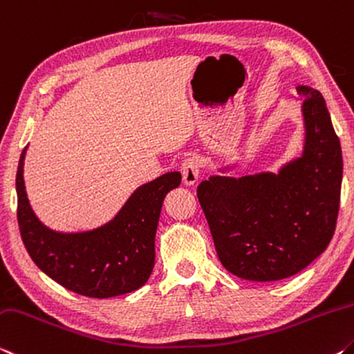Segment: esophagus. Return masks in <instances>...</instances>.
<instances>
[{"instance_id":"esophagus-1","label":"esophagus","mask_w":354,"mask_h":354,"mask_svg":"<svg viewBox=\"0 0 354 354\" xmlns=\"http://www.w3.org/2000/svg\"><path fill=\"white\" fill-rule=\"evenodd\" d=\"M199 174H201L199 158L196 155H188L182 163L183 183L185 185H194L196 182L199 180Z\"/></svg>"}]
</instances>
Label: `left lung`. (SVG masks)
Masks as SVG:
<instances>
[{"label": "left lung", "mask_w": 354, "mask_h": 354, "mask_svg": "<svg viewBox=\"0 0 354 354\" xmlns=\"http://www.w3.org/2000/svg\"><path fill=\"white\" fill-rule=\"evenodd\" d=\"M297 92L304 120L298 158L277 172L212 176L198 187L219 260L246 281L299 273L328 248L337 223L340 141L320 92L309 86H297Z\"/></svg>", "instance_id": "left-lung-1"}]
</instances>
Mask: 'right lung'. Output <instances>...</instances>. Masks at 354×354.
Segmentation results:
<instances>
[{"label": "right lung", "instance_id": "obj_1", "mask_svg": "<svg viewBox=\"0 0 354 354\" xmlns=\"http://www.w3.org/2000/svg\"><path fill=\"white\" fill-rule=\"evenodd\" d=\"M23 149L17 169V219L32 262L67 290L89 298H111L138 290L155 265V234L166 194L182 182L166 172L133 191L122 208L100 227L57 232L40 221L26 194Z\"/></svg>", "mask_w": 354, "mask_h": 354}]
</instances>
